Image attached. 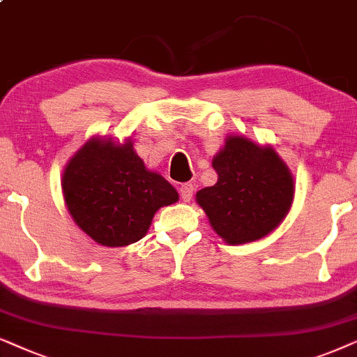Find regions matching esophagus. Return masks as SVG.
Returning <instances> with one entry per match:
<instances>
[{"instance_id":"esophagus-1","label":"esophagus","mask_w":357,"mask_h":357,"mask_svg":"<svg viewBox=\"0 0 357 357\" xmlns=\"http://www.w3.org/2000/svg\"><path fill=\"white\" fill-rule=\"evenodd\" d=\"M179 194H181V199L184 202H189L192 199V194H194V186L191 183H184L181 184V188H179Z\"/></svg>"}]
</instances>
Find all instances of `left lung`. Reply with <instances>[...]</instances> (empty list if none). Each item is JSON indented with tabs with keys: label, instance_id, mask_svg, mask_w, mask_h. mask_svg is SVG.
<instances>
[{
	"label": "left lung",
	"instance_id": "1",
	"mask_svg": "<svg viewBox=\"0 0 357 357\" xmlns=\"http://www.w3.org/2000/svg\"><path fill=\"white\" fill-rule=\"evenodd\" d=\"M218 179L196 194L213 231L228 245L261 240L281 225L294 202V176L271 145L228 135L212 158Z\"/></svg>",
	"mask_w": 357,
	"mask_h": 357
}]
</instances>
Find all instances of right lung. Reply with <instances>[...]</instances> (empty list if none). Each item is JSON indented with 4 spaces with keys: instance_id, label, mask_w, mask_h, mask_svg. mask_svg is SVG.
Segmentation results:
<instances>
[{
    "instance_id": "1",
    "label": "right lung",
    "mask_w": 357,
    "mask_h": 357,
    "mask_svg": "<svg viewBox=\"0 0 357 357\" xmlns=\"http://www.w3.org/2000/svg\"><path fill=\"white\" fill-rule=\"evenodd\" d=\"M71 218L98 245L127 246L144 238L158 208L179 194L135 153L134 142L91 137L61 176Z\"/></svg>"
}]
</instances>
